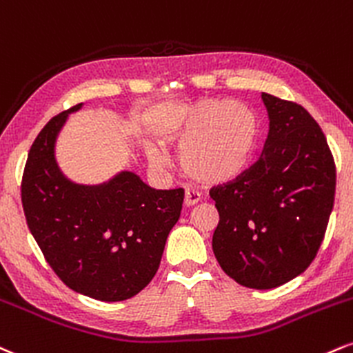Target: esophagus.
I'll return each mask as SVG.
<instances>
[{
    "mask_svg": "<svg viewBox=\"0 0 353 353\" xmlns=\"http://www.w3.org/2000/svg\"><path fill=\"white\" fill-rule=\"evenodd\" d=\"M200 200H201V194L198 192H194V190H186V192H185V200H183L185 206L196 205V203Z\"/></svg>",
    "mask_w": 353,
    "mask_h": 353,
    "instance_id": "obj_1",
    "label": "esophagus"
}]
</instances>
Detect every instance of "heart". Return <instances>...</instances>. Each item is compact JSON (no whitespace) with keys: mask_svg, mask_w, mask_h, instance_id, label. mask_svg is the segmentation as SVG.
<instances>
[{"mask_svg":"<svg viewBox=\"0 0 353 353\" xmlns=\"http://www.w3.org/2000/svg\"><path fill=\"white\" fill-rule=\"evenodd\" d=\"M181 170L200 183H225L243 173L258 147L259 123L241 102L205 99L186 107L168 130ZM155 163H163L160 153Z\"/></svg>","mask_w":353,"mask_h":353,"instance_id":"b5f03b06","label":"heart"}]
</instances>
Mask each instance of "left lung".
<instances>
[{"instance_id":"1","label":"left lung","mask_w":353,"mask_h":353,"mask_svg":"<svg viewBox=\"0 0 353 353\" xmlns=\"http://www.w3.org/2000/svg\"><path fill=\"white\" fill-rule=\"evenodd\" d=\"M261 99L269 132L259 160L210 192L219 213L213 252L238 284L272 289L316 258L334 208L335 163L304 107L266 92Z\"/></svg>"}]
</instances>
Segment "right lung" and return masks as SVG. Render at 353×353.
Masks as SVG:
<instances>
[{"instance_id":"obj_1","label":"right lung","mask_w":353,"mask_h":353,"mask_svg":"<svg viewBox=\"0 0 353 353\" xmlns=\"http://www.w3.org/2000/svg\"><path fill=\"white\" fill-rule=\"evenodd\" d=\"M81 107L61 112L36 137L21 200L29 231L62 283L97 301H125L159 271L185 192L155 190L134 172L99 185L69 180L56 161V140Z\"/></svg>"}]
</instances>
